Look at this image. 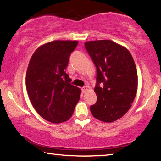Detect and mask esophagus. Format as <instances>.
I'll use <instances>...</instances> for the list:
<instances>
[{"instance_id":"esophagus-1","label":"esophagus","mask_w":161,"mask_h":161,"mask_svg":"<svg viewBox=\"0 0 161 161\" xmlns=\"http://www.w3.org/2000/svg\"><path fill=\"white\" fill-rule=\"evenodd\" d=\"M88 89H89V86H84L83 88L81 89V91H82L83 93H84V92H86L87 90H88Z\"/></svg>"}]
</instances>
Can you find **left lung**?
Returning a JSON list of instances; mask_svg holds the SVG:
<instances>
[{
	"mask_svg": "<svg viewBox=\"0 0 161 161\" xmlns=\"http://www.w3.org/2000/svg\"><path fill=\"white\" fill-rule=\"evenodd\" d=\"M84 46L97 67V101L90 107L91 113L99 121H115L129 110L136 97L134 60L126 47L109 40L86 42Z\"/></svg>",
	"mask_w": 161,
	"mask_h": 161,
	"instance_id": "1",
	"label": "left lung"
}]
</instances>
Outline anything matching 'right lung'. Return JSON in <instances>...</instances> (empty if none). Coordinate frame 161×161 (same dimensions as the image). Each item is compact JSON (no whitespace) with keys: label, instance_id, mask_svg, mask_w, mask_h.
I'll return each mask as SVG.
<instances>
[{"label":"right lung","instance_id":"right-lung-1","mask_svg":"<svg viewBox=\"0 0 161 161\" xmlns=\"http://www.w3.org/2000/svg\"><path fill=\"white\" fill-rule=\"evenodd\" d=\"M77 41L55 40L38 47L31 57L25 85L30 100L43 119L54 124L69 120L80 98L65 69Z\"/></svg>","mask_w":161,"mask_h":161}]
</instances>
